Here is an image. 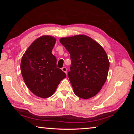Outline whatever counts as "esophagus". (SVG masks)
I'll return each mask as SVG.
<instances>
[{"label":"esophagus","mask_w":134,"mask_h":134,"mask_svg":"<svg viewBox=\"0 0 134 134\" xmlns=\"http://www.w3.org/2000/svg\"><path fill=\"white\" fill-rule=\"evenodd\" d=\"M62 70H63V71H64L65 73H66L67 74V69L65 67H63L62 69Z\"/></svg>","instance_id":"esophagus-1"}]
</instances>
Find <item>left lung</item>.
I'll return each mask as SVG.
<instances>
[{
    "label": "left lung",
    "instance_id": "left-lung-1",
    "mask_svg": "<svg viewBox=\"0 0 134 134\" xmlns=\"http://www.w3.org/2000/svg\"><path fill=\"white\" fill-rule=\"evenodd\" d=\"M60 41L70 54L68 76L74 93L85 99L95 96L107 79L109 62L105 51L86 35L62 38Z\"/></svg>",
    "mask_w": 134,
    "mask_h": 134
}]
</instances>
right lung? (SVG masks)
Returning a JSON list of instances; mask_svg holds the SVG:
<instances>
[{
    "instance_id": "right-lung-1",
    "label": "right lung",
    "mask_w": 134,
    "mask_h": 134,
    "mask_svg": "<svg viewBox=\"0 0 134 134\" xmlns=\"http://www.w3.org/2000/svg\"><path fill=\"white\" fill-rule=\"evenodd\" d=\"M56 40L42 36L34 41L22 58L21 70L28 89L38 97L47 98L55 92L66 74L57 67V58L52 54Z\"/></svg>"
}]
</instances>
